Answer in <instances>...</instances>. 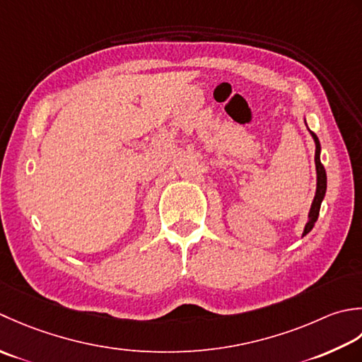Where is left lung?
<instances>
[{
    "label": "left lung",
    "instance_id": "1",
    "mask_svg": "<svg viewBox=\"0 0 362 362\" xmlns=\"http://www.w3.org/2000/svg\"><path fill=\"white\" fill-rule=\"evenodd\" d=\"M308 131H309V128H308ZM309 132H311V136L314 139V144H315V158H314V160H315V172H317V187H315V197L313 200L311 209H309V214H308V222L305 225L303 235H306L314 228L317 218H319L320 204H322L323 198H325V194H327V172H325V168H323L322 162H320L322 146H320V142H319V137H317L313 131H309Z\"/></svg>",
    "mask_w": 362,
    "mask_h": 362
}]
</instances>
